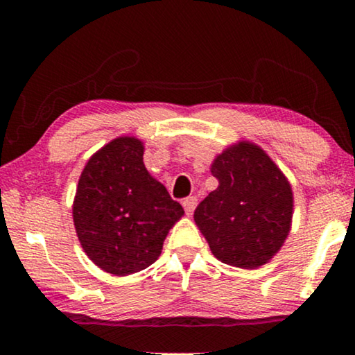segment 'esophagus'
<instances>
[{
  "mask_svg": "<svg viewBox=\"0 0 355 355\" xmlns=\"http://www.w3.org/2000/svg\"><path fill=\"white\" fill-rule=\"evenodd\" d=\"M182 207H184V210H186L187 215H192V211L196 210V207H197V197L184 198Z\"/></svg>",
  "mask_w": 355,
  "mask_h": 355,
  "instance_id": "esophagus-1",
  "label": "esophagus"
}]
</instances>
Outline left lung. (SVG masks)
Instances as JSON below:
<instances>
[{"instance_id": "obj_1", "label": "left lung", "mask_w": 355, "mask_h": 355, "mask_svg": "<svg viewBox=\"0 0 355 355\" xmlns=\"http://www.w3.org/2000/svg\"><path fill=\"white\" fill-rule=\"evenodd\" d=\"M210 169L218 187L198 203L193 220L218 260L259 268L291 231V184L259 145L245 140L218 155Z\"/></svg>"}]
</instances>
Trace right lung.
Segmentation results:
<instances>
[{
    "label": "right lung",
    "mask_w": 355,
    "mask_h": 355,
    "mask_svg": "<svg viewBox=\"0 0 355 355\" xmlns=\"http://www.w3.org/2000/svg\"><path fill=\"white\" fill-rule=\"evenodd\" d=\"M182 207L144 164V144L118 137L87 162L72 218L87 257L106 273L128 276L157 261Z\"/></svg>",
    "instance_id": "add662e5"
}]
</instances>
